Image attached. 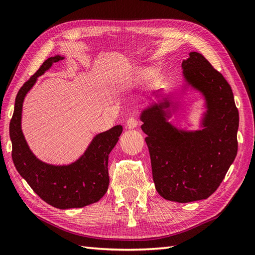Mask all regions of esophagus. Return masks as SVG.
Masks as SVG:
<instances>
[{"instance_id":"1","label":"esophagus","mask_w":255,"mask_h":255,"mask_svg":"<svg viewBox=\"0 0 255 255\" xmlns=\"http://www.w3.org/2000/svg\"><path fill=\"white\" fill-rule=\"evenodd\" d=\"M138 125H139V119L136 118V117H130L126 122V128H134Z\"/></svg>"}]
</instances>
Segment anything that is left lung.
<instances>
[{
  "instance_id": "obj_1",
  "label": "left lung",
  "mask_w": 255,
  "mask_h": 255,
  "mask_svg": "<svg viewBox=\"0 0 255 255\" xmlns=\"http://www.w3.org/2000/svg\"><path fill=\"white\" fill-rule=\"evenodd\" d=\"M182 68L185 80L206 100L204 128L185 132L170 125L168 101L143 111L140 119L157 192L187 203L208 198L225 179L237 154L239 117L229 83L202 54L190 52Z\"/></svg>"
}]
</instances>
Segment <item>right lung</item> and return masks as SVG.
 <instances>
[{"label": "right lung", "mask_w": 255, "mask_h": 255, "mask_svg": "<svg viewBox=\"0 0 255 255\" xmlns=\"http://www.w3.org/2000/svg\"><path fill=\"white\" fill-rule=\"evenodd\" d=\"M60 59L50 57L37 72L20 88L9 125L12 143V161L20 175L43 201L66 210L83 207L98 202L107 191L110 184L109 155L122 133V127L116 126L97 135L84 155L68 166H52L42 163L29 150L21 130L22 104L27 91L33 87L38 76Z\"/></svg>", "instance_id": "right-lung-1"}]
</instances>
